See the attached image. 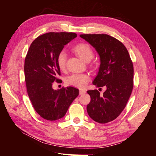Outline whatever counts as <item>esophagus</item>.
I'll return each instance as SVG.
<instances>
[{
    "label": "esophagus",
    "mask_w": 156,
    "mask_h": 156,
    "mask_svg": "<svg viewBox=\"0 0 156 156\" xmlns=\"http://www.w3.org/2000/svg\"><path fill=\"white\" fill-rule=\"evenodd\" d=\"M85 92H86V91H84V90H79V94H80V95H83V94H85Z\"/></svg>",
    "instance_id": "obj_1"
}]
</instances>
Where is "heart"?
<instances>
[{
	"mask_svg": "<svg viewBox=\"0 0 156 156\" xmlns=\"http://www.w3.org/2000/svg\"><path fill=\"white\" fill-rule=\"evenodd\" d=\"M73 51L84 62H89L94 57V51L88 44L80 43L73 48ZM67 54L64 51H61L56 57V63L60 70L66 68ZM89 81V76L85 73H74L66 79L67 84L78 88H84Z\"/></svg>",
	"mask_w": 156,
	"mask_h": 156,
	"instance_id": "b5f03b06",
	"label": "heart"
}]
</instances>
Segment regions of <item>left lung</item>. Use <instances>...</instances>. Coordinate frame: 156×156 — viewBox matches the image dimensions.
<instances>
[{"instance_id":"8db88e82","label":"left lung","mask_w":156,"mask_h":156,"mask_svg":"<svg viewBox=\"0 0 156 156\" xmlns=\"http://www.w3.org/2000/svg\"><path fill=\"white\" fill-rule=\"evenodd\" d=\"M95 48L100 66L92 84L106 87L101 95L98 90H88L90 102L87 107L89 116L105 124L116 119L124 110L133 87V66L128 51L119 40L107 34H81Z\"/></svg>"}]
</instances>
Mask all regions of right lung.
Segmentation results:
<instances>
[{
  "mask_svg": "<svg viewBox=\"0 0 156 156\" xmlns=\"http://www.w3.org/2000/svg\"><path fill=\"white\" fill-rule=\"evenodd\" d=\"M77 34L73 32H48L31 44L25 60V77L28 95L35 111L44 119L56 120L64 116L79 95L72 87L54 90L60 71L56 57L65 45Z\"/></svg>",
  "mask_w": 156,
  "mask_h": 156,
  "instance_id": "right-lung-1",
  "label": "right lung"
}]
</instances>
